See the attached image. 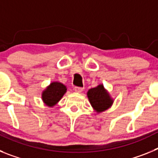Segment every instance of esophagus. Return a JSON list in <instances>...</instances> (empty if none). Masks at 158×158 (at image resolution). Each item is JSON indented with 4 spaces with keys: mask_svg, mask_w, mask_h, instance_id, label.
<instances>
[{
    "mask_svg": "<svg viewBox=\"0 0 158 158\" xmlns=\"http://www.w3.org/2000/svg\"><path fill=\"white\" fill-rule=\"evenodd\" d=\"M83 90H84L83 88H80V87H75L74 88V91L77 93H82V92H83Z\"/></svg>",
    "mask_w": 158,
    "mask_h": 158,
    "instance_id": "obj_1",
    "label": "esophagus"
}]
</instances>
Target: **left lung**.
Here are the masks:
<instances>
[{
    "label": "left lung",
    "instance_id": "8db88e82",
    "mask_svg": "<svg viewBox=\"0 0 158 158\" xmlns=\"http://www.w3.org/2000/svg\"><path fill=\"white\" fill-rule=\"evenodd\" d=\"M87 96L92 107L97 113L103 112L108 109L114 102L109 93L104 89L102 84L89 89Z\"/></svg>",
    "mask_w": 158,
    "mask_h": 158
}]
</instances>
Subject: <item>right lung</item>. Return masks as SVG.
I'll list each match as a JSON object with an SVG mask.
<instances>
[{"mask_svg": "<svg viewBox=\"0 0 158 158\" xmlns=\"http://www.w3.org/2000/svg\"><path fill=\"white\" fill-rule=\"evenodd\" d=\"M66 90V86L61 82H51L42 93V100L48 107H54L62 98Z\"/></svg>", "mask_w": 158, "mask_h": 158, "instance_id": "right-lung-1", "label": "right lung"}]
</instances>
